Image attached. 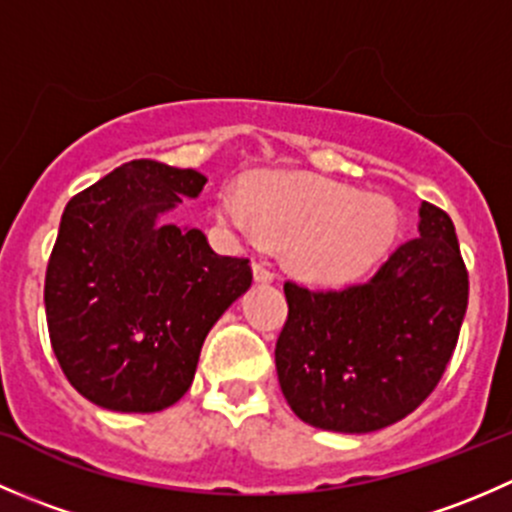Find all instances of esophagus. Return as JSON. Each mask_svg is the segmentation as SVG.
<instances>
[{
    "instance_id": "obj_1",
    "label": "esophagus",
    "mask_w": 512,
    "mask_h": 512,
    "mask_svg": "<svg viewBox=\"0 0 512 512\" xmlns=\"http://www.w3.org/2000/svg\"><path fill=\"white\" fill-rule=\"evenodd\" d=\"M252 277H255V282H272V280H275V275L270 272V267L262 265V262H252Z\"/></svg>"
}]
</instances>
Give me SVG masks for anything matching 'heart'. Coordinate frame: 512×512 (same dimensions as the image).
Wrapping results in <instances>:
<instances>
[{
    "label": "heart",
    "mask_w": 512,
    "mask_h": 512,
    "mask_svg": "<svg viewBox=\"0 0 512 512\" xmlns=\"http://www.w3.org/2000/svg\"><path fill=\"white\" fill-rule=\"evenodd\" d=\"M215 218L250 240H280L289 270L314 285H344L364 275L399 227L386 195L302 173H265L245 195L220 190Z\"/></svg>",
    "instance_id": "obj_1"
}]
</instances>
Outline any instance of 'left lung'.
I'll list each match as a JSON object with an SVG mask.
<instances>
[{"mask_svg":"<svg viewBox=\"0 0 512 512\" xmlns=\"http://www.w3.org/2000/svg\"><path fill=\"white\" fill-rule=\"evenodd\" d=\"M275 347L289 409L314 428L371 433L409 416L441 381L468 307L456 227L421 203L418 237L369 282L312 292L285 282Z\"/></svg>","mask_w":512,"mask_h":512,"instance_id":"1","label":"left lung"}]
</instances>
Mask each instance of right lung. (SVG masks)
I'll list each match as a JSON object with an SVG mask.
<instances>
[{
    "label": "right lung",
    "mask_w": 512,
    "mask_h": 512,
    "mask_svg": "<svg viewBox=\"0 0 512 512\" xmlns=\"http://www.w3.org/2000/svg\"><path fill=\"white\" fill-rule=\"evenodd\" d=\"M205 183L193 168L131 160L61 215L46 324L66 379L101 409L153 414L183 399L208 332L252 285L250 260L163 220Z\"/></svg>",
    "instance_id": "1"
}]
</instances>
